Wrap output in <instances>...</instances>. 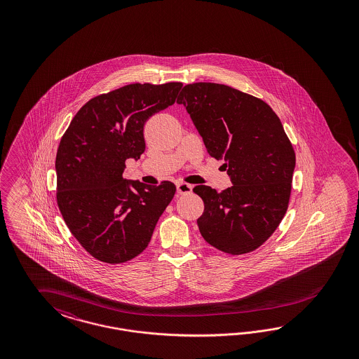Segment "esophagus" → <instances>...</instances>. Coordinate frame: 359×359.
I'll return each instance as SVG.
<instances>
[{
    "label": "esophagus",
    "instance_id": "obj_1",
    "mask_svg": "<svg viewBox=\"0 0 359 359\" xmlns=\"http://www.w3.org/2000/svg\"><path fill=\"white\" fill-rule=\"evenodd\" d=\"M176 191H177V194H179V195H188V194H191V192H192V185L187 184V183L180 182V183H177V184H176Z\"/></svg>",
    "mask_w": 359,
    "mask_h": 359
}]
</instances>
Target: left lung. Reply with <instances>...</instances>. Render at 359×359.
Masks as SVG:
<instances>
[{"instance_id": "8db88e82", "label": "left lung", "mask_w": 359, "mask_h": 359, "mask_svg": "<svg viewBox=\"0 0 359 359\" xmlns=\"http://www.w3.org/2000/svg\"><path fill=\"white\" fill-rule=\"evenodd\" d=\"M210 156L224 159L231 187L196 185L197 218L209 245L231 255L258 249L279 226L291 196L294 151L275 111L261 98L216 83H194L177 97Z\"/></svg>"}]
</instances>
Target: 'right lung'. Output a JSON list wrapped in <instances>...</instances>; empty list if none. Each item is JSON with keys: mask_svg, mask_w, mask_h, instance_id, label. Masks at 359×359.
<instances>
[{"mask_svg": "<svg viewBox=\"0 0 359 359\" xmlns=\"http://www.w3.org/2000/svg\"><path fill=\"white\" fill-rule=\"evenodd\" d=\"M182 83L129 84L89 100L56 154V200L74 237L98 261L116 264L144 250L176 187L123 179L125 162L146 149L143 126L172 105Z\"/></svg>", "mask_w": 359, "mask_h": 359, "instance_id": "right-lung-1", "label": "right lung"}]
</instances>
